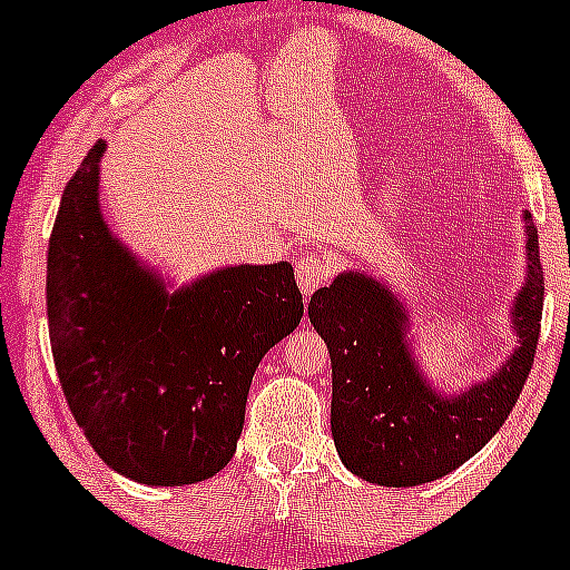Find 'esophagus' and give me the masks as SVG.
Listing matches in <instances>:
<instances>
[{
  "label": "esophagus",
  "mask_w": 570,
  "mask_h": 570,
  "mask_svg": "<svg viewBox=\"0 0 570 570\" xmlns=\"http://www.w3.org/2000/svg\"><path fill=\"white\" fill-rule=\"evenodd\" d=\"M333 273H336V264H333L331 256H325V253H303L295 264V275L303 295H312L314 289L327 284Z\"/></svg>",
  "instance_id": "34e87169"
}]
</instances>
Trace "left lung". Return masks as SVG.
I'll use <instances>...</instances> for the list:
<instances>
[{
    "mask_svg": "<svg viewBox=\"0 0 570 570\" xmlns=\"http://www.w3.org/2000/svg\"><path fill=\"white\" fill-rule=\"evenodd\" d=\"M530 273L515 297L519 350L485 383L444 400L419 375L405 347V314L375 278L344 273L308 303L333 370L331 433L338 458L361 480L422 485L469 461L497 435L534 364L543 317L538 228L527 215Z\"/></svg>",
    "mask_w": 570,
    "mask_h": 570,
    "instance_id": "obj_1",
    "label": "left lung"
}]
</instances>
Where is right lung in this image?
<instances>
[{"label": "right lung", "instance_id": "1", "mask_svg": "<svg viewBox=\"0 0 570 570\" xmlns=\"http://www.w3.org/2000/svg\"><path fill=\"white\" fill-rule=\"evenodd\" d=\"M96 142L49 239L46 312L57 377L109 469L146 485L215 476L237 452L253 372L295 331L292 264L217 269L176 295L107 232Z\"/></svg>", "mask_w": 570, "mask_h": 570}]
</instances>
